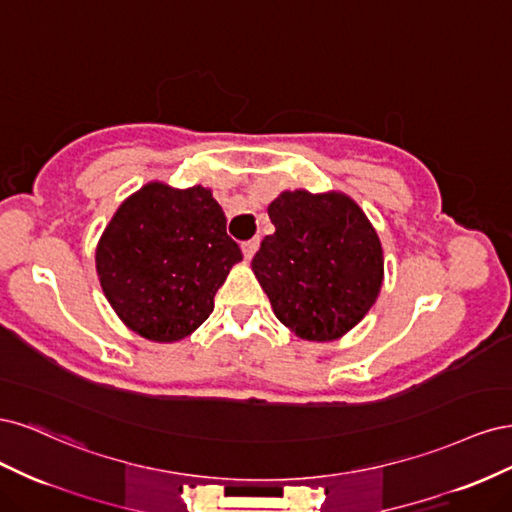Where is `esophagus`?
Returning <instances> with one entry per match:
<instances>
[{"mask_svg": "<svg viewBox=\"0 0 512 512\" xmlns=\"http://www.w3.org/2000/svg\"><path fill=\"white\" fill-rule=\"evenodd\" d=\"M258 245H260V239H258V237H254V239H250V241H245V243L241 245L245 260H252V258H254L256 250H258Z\"/></svg>", "mask_w": 512, "mask_h": 512, "instance_id": "1", "label": "esophagus"}]
</instances>
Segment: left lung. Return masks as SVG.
I'll return each mask as SVG.
<instances>
[{
    "label": "left lung",
    "instance_id": "obj_1",
    "mask_svg": "<svg viewBox=\"0 0 512 512\" xmlns=\"http://www.w3.org/2000/svg\"><path fill=\"white\" fill-rule=\"evenodd\" d=\"M275 232L252 271L282 324L309 342H333L376 303L384 260L374 226L342 192H282L269 205Z\"/></svg>",
    "mask_w": 512,
    "mask_h": 512
}]
</instances>
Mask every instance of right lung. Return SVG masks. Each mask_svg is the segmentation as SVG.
<instances>
[{
  "label": "right lung",
  "mask_w": 512,
  "mask_h": 512,
  "mask_svg": "<svg viewBox=\"0 0 512 512\" xmlns=\"http://www.w3.org/2000/svg\"><path fill=\"white\" fill-rule=\"evenodd\" d=\"M243 260L211 190L151 181L123 200L96 250L100 286L128 329L151 342L188 337Z\"/></svg>",
  "instance_id": "right-lung-1"
}]
</instances>
